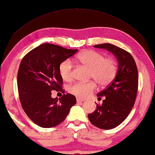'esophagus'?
<instances>
[{
    "instance_id": "obj_1",
    "label": "esophagus",
    "mask_w": 155,
    "mask_h": 155,
    "mask_svg": "<svg viewBox=\"0 0 155 155\" xmlns=\"http://www.w3.org/2000/svg\"><path fill=\"white\" fill-rule=\"evenodd\" d=\"M77 103H81V102L84 101V100L80 99V98H77Z\"/></svg>"
}]
</instances>
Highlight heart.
<instances>
[{
  "instance_id": "1",
  "label": "heart",
  "mask_w": 155,
  "mask_h": 155,
  "mask_svg": "<svg viewBox=\"0 0 155 155\" xmlns=\"http://www.w3.org/2000/svg\"><path fill=\"white\" fill-rule=\"evenodd\" d=\"M78 60L91 69L90 77L94 78L98 84L106 86L116 77L117 68L115 61L110 58H105L103 54L94 50H85L77 56ZM72 62L70 59L63 61L58 66L59 74L64 81H68L72 76ZM96 88L94 81L87 83L77 82L70 87V92L78 98H85Z\"/></svg>"
}]
</instances>
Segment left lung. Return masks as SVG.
Segmentation results:
<instances>
[{
  "label": "left lung",
  "mask_w": 155,
  "mask_h": 155,
  "mask_svg": "<svg viewBox=\"0 0 155 155\" xmlns=\"http://www.w3.org/2000/svg\"><path fill=\"white\" fill-rule=\"evenodd\" d=\"M94 47L112 52L119 64L114 81L97 94L99 100L104 98L103 104L97 105V109L87 115L94 126L110 130L119 126L132 109L138 90V70L133 57L127 51L110 43Z\"/></svg>",
  "instance_id": "left-lung-1"
}]
</instances>
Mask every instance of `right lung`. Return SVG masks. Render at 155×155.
<instances>
[{
    "label": "right lung",
    "instance_id": "right-lung-1",
    "mask_svg": "<svg viewBox=\"0 0 155 155\" xmlns=\"http://www.w3.org/2000/svg\"><path fill=\"white\" fill-rule=\"evenodd\" d=\"M77 51L44 43L22 59L17 75L19 99L25 112L38 126L49 128L58 126L77 103L72 94H63L59 99L51 95V90L64 92L58 66Z\"/></svg>",
    "mask_w": 155,
    "mask_h": 155
}]
</instances>
